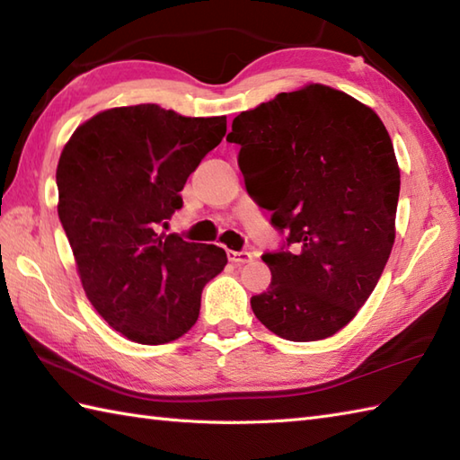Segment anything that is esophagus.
Returning <instances> with one entry per match:
<instances>
[{"label": "esophagus", "instance_id": "esophagus-1", "mask_svg": "<svg viewBox=\"0 0 460 460\" xmlns=\"http://www.w3.org/2000/svg\"><path fill=\"white\" fill-rule=\"evenodd\" d=\"M227 257L231 262H235V265H245V262L252 259L249 251H227Z\"/></svg>", "mask_w": 460, "mask_h": 460}]
</instances>
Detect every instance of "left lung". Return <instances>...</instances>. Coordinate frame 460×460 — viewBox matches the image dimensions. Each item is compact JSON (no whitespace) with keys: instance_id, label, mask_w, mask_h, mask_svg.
Returning a JSON list of instances; mask_svg holds the SVG:
<instances>
[{"instance_id":"8db88e82","label":"left lung","mask_w":460,"mask_h":460,"mask_svg":"<svg viewBox=\"0 0 460 460\" xmlns=\"http://www.w3.org/2000/svg\"><path fill=\"white\" fill-rule=\"evenodd\" d=\"M231 128L247 191H261L282 235L261 257L272 280L252 312L285 340L336 334L394 247L402 181L384 122L349 94L308 84L241 112Z\"/></svg>"}]
</instances>
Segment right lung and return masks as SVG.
Masks as SVG:
<instances>
[{"label": "right lung", "instance_id": "obj_1", "mask_svg": "<svg viewBox=\"0 0 460 460\" xmlns=\"http://www.w3.org/2000/svg\"><path fill=\"white\" fill-rule=\"evenodd\" d=\"M227 132L158 104L111 109L75 130L57 165L58 219L96 312L132 341L158 346L199 316L201 292L227 265L221 247L160 235L180 191Z\"/></svg>", "mask_w": 460, "mask_h": 460}]
</instances>
